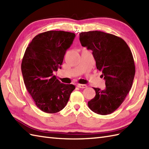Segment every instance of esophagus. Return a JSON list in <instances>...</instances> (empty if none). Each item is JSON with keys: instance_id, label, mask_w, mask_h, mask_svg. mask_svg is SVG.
<instances>
[{"instance_id": "34e87169", "label": "esophagus", "mask_w": 149, "mask_h": 149, "mask_svg": "<svg viewBox=\"0 0 149 149\" xmlns=\"http://www.w3.org/2000/svg\"><path fill=\"white\" fill-rule=\"evenodd\" d=\"M77 86L79 87V88H85L87 87L86 84H78L77 85Z\"/></svg>"}]
</instances>
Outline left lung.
Wrapping results in <instances>:
<instances>
[{"mask_svg":"<svg viewBox=\"0 0 149 149\" xmlns=\"http://www.w3.org/2000/svg\"><path fill=\"white\" fill-rule=\"evenodd\" d=\"M79 34L81 45L92 50L106 81L104 90L94 88L95 97L88 106L99 115H109L118 108L132 87L135 65L131 50L124 40L111 34L93 31Z\"/></svg>","mask_w":149,"mask_h":149,"instance_id":"1","label":"left lung"}]
</instances>
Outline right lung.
<instances>
[{"label":"right lung","mask_w":149,"mask_h":149,"mask_svg":"<svg viewBox=\"0 0 149 149\" xmlns=\"http://www.w3.org/2000/svg\"><path fill=\"white\" fill-rule=\"evenodd\" d=\"M74 33L49 31L31 41L22 59L24 84L36 106L43 112L56 113L66 106L75 87L61 83L54 72L61 68L65 52L73 43Z\"/></svg>","instance_id":"obj_1"}]
</instances>
